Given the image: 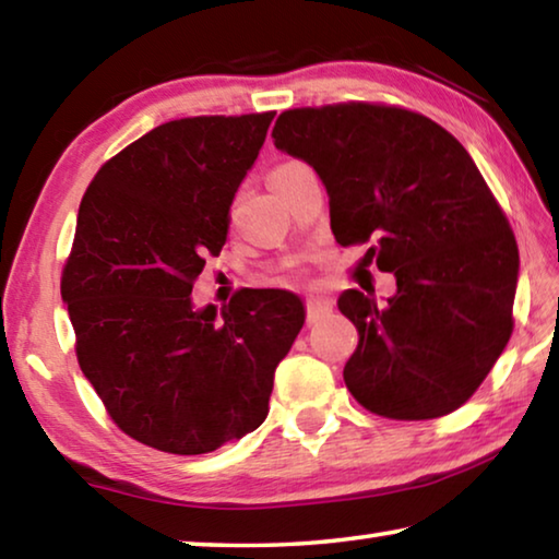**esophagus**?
I'll use <instances>...</instances> for the list:
<instances>
[{
    "label": "esophagus",
    "mask_w": 559,
    "mask_h": 559,
    "mask_svg": "<svg viewBox=\"0 0 559 559\" xmlns=\"http://www.w3.org/2000/svg\"><path fill=\"white\" fill-rule=\"evenodd\" d=\"M333 310V302H330L325 296H308L306 298V313L310 323H316L323 316H328Z\"/></svg>",
    "instance_id": "34e87169"
}]
</instances>
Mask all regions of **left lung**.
Returning <instances> with one entry per match:
<instances>
[{
	"instance_id": "obj_1",
	"label": "left lung",
	"mask_w": 559,
	"mask_h": 559,
	"mask_svg": "<svg viewBox=\"0 0 559 559\" xmlns=\"http://www.w3.org/2000/svg\"><path fill=\"white\" fill-rule=\"evenodd\" d=\"M273 145L316 169L335 241L396 278L337 298L359 343L345 365L355 400L386 419H437L486 380L513 333L518 243L476 163L427 116L377 103L281 112Z\"/></svg>"
}]
</instances>
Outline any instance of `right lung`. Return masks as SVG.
Instances as JSON below:
<instances>
[{
	"label": "right lung",
	"mask_w": 559,
	"mask_h": 559,
	"mask_svg": "<svg viewBox=\"0 0 559 559\" xmlns=\"http://www.w3.org/2000/svg\"><path fill=\"white\" fill-rule=\"evenodd\" d=\"M273 116L169 120L110 157L83 194L61 298L83 374L145 447L197 456L259 429L306 323L290 290L246 288L222 313L192 302Z\"/></svg>",
	"instance_id": "right-lung-1"
}]
</instances>
